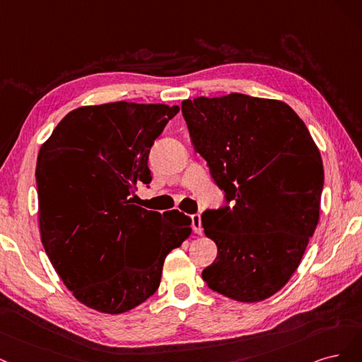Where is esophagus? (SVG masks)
Returning <instances> with one entry per match:
<instances>
[{
	"label": "esophagus",
	"instance_id": "1",
	"mask_svg": "<svg viewBox=\"0 0 362 362\" xmlns=\"http://www.w3.org/2000/svg\"><path fill=\"white\" fill-rule=\"evenodd\" d=\"M192 219V226H194V231L197 235H202L203 233V227H202V215L200 214H195L191 216Z\"/></svg>",
	"mask_w": 362,
	"mask_h": 362
}]
</instances>
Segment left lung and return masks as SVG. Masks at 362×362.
Segmentation results:
<instances>
[{
  "instance_id": "1",
  "label": "left lung",
  "mask_w": 362,
  "mask_h": 362,
  "mask_svg": "<svg viewBox=\"0 0 362 362\" xmlns=\"http://www.w3.org/2000/svg\"><path fill=\"white\" fill-rule=\"evenodd\" d=\"M194 148L233 207L203 214L218 247L202 276L214 291L260 302L295 274L316 231L320 151L287 103L231 93L182 102Z\"/></svg>"
}]
</instances>
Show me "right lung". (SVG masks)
Listing matches in <instances>:
<instances>
[{"label": "right lung", "mask_w": 362, "mask_h": 362, "mask_svg": "<svg viewBox=\"0 0 362 362\" xmlns=\"http://www.w3.org/2000/svg\"><path fill=\"white\" fill-rule=\"evenodd\" d=\"M179 107L111 102L79 107L42 144L36 182L43 248L64 286L86 307L122 314L160 283L170 251L191 219L134 204L148 185V151Z\"/></svg>", "instance_id": "1"}]
</instances>
